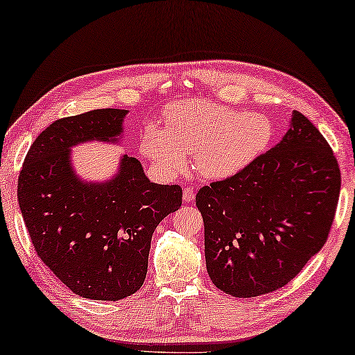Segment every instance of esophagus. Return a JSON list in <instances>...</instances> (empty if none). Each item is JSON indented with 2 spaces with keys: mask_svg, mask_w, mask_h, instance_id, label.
Listing matches in <instances>:
<instances>
[{
  "mask_svg": "<svg viewBox=\"0 0 355 355\" xmlns=\"http://www.w3.org/2000/svg\"><path fill=\"white\" fill-rule=\"evenodd\" d=\"M182 198H184L185 202H191V201H193V200H195V191H193V189H191V187H185V189H184Z\"/></svg>",
  "mask_w": 355,
  "mask_h": 355,
  "instance_id": "obj_1",
  "label": "esophagus"
}]
</instances>
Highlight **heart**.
I'll return each instance as SVG.
<instances>
[{
  "label": "heart",
  "mask_w": 355,
  "mask_h": 355,
  "mask_svg": "<svg viewBox=\"0 0 355 355\" xmlns=\"http://www.w3.org/2000/svg\"><path fill=\"white\" fill-rule=\"evenodd\" d=\"M274 123L263 113L241 110L212 101L174 103L165 112V129L148 125L141 153L164 176L185 168V155L206 179L231 178L253 164L269 148Z\"/></svg>",
  "instance_id": "b5f03b06"
}]
</instances>
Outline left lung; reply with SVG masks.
I'll list each match as a JSON object with an SVG mask.
<instances>
[{"label": "left lung", "instance_id": "left-lung-1", "mask_svg": "<svg viewBox=\"0 0 355 355\" xmlns=\"http://www.w3.org/2000/svg\"><path fill=\"white\" fill-rule=\"evenodd\" d=\"M340 187L327 139L294 112L275 148L196 193L212 283L234 297L288 284L327 241Z\"/></svg>", "mask_w": 355, "mask_h": 355}]
</instances>
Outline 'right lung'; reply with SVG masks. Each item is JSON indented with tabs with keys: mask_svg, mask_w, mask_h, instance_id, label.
<instances>
[{
	"mask_svg": "<svg viewBox=\"0 0 355 355\" xmlns=\"http://www.w3.org/2000/svg\"><path fill=\"white\" fill-rule=\"evenodd\" d=\"M127 110L103 108L51 123L19 176V205L37 257L75 294L121 300L143 286L153 232L182 205L179 185L150 182L135 157L107 182L73 173L71 148L118 141Z\"/></svg>",
	"mask_w": 355,
	"mask_h": 355,
	"instance_id": "1",
	"label": "right lung"
}]
</instances>
